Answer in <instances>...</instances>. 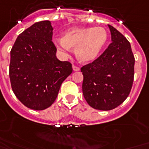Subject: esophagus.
<instances>
[{
    "mask_svg": "<svg viewBox=\"0 0 149 149\" xmlns=\"http://www.w3.org/2000/svg\"><path fill=\"white\" fill-rule=\"evenodd\" d=\"M72 69H73L74 71H79V70H80V68L73 65H72Z\"/></svg>",
    "mask_w": 149,
    "mask_h": 149,
    "instance_id": "34e87169",
    "label": "esophagus"
}]
</instances>
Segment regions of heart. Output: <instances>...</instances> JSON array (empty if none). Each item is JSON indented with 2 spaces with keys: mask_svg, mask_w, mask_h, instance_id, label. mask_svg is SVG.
Returning a JSON list of instances; mask_svg holds the SVG:
<instances>
[{
  "mask_svg": "<svg viewBox=\"0 0 149 149\" xmlns=\"http://www.w3.org/2000/svg\"><path fill=\"white\" fill-rule=\"evenodd\" d=\"M108 34L101 27H72L63 33L62 38L54 39L56 48L67 54L75 48V55L81 63H90L98 58L105 47Z\"/></svg>",
  "mask_w": 149,
  "mask_h": 149,
  "instance_id": "obj_1",
  "label": "heart"
}]
</instances>
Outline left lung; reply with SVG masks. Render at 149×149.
Masks as SVG:
<instances>
[{
  "instance_id": "left-lung-1",
  "label": "left lung",
  "mask_w": 149,
  "mask_h": 149,
  "mask_svg": "<svg viewBox=\"0 0 149 149\" xmlns=\"http://www.w3.org/2000/svg\"><path fill=\"white\" fill-rule=\"evenodd\" d=\"M111 42L92 63L83 66L82 91L92 108L110 111L127 98L133 85L135 59L130 42L108 25Z\"/></svg>"
}]
</instances>
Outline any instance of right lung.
<instances>
[{"instance_id": "obj_1", "label": "right lung", "mask_w": 149, "mask_h": 149, "mask_svg": "<svg viewBox=\"0 0 149 149\" xmlns=\"http://www.w3.org/2000/svg\"><path fill=\"white\" fill-rule=\"evenodd\" d=\"M49 20L35 23L19 35L11 49L12 88L27 107L42 111L52 105L61 85L72 72L71 63L56 57Z\"/></svg>"}]
</instances>
